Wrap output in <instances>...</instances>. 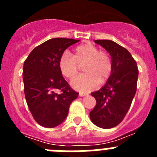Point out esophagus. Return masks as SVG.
I'll list each match as a JSON object with an SVG mask.
<instances>
[{"instance_id":"obj_1","label":"esophagus","mask_w":157,"mask_h":157,"mask_svg":"<svg viewBox=\"0 0 157 157\" xmlns=\"http://www.w3.org/2000/svg\"><path fill=\"white\" fill-rule=\"evenodd\" d=\"M86 95H88V94H83V93H79V96H80V97H84V96H86Z\"/></svg>"}]
</instances>
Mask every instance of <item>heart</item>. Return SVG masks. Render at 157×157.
Returning a JSON list of instances; mask_svg holds the SVG:
<instances>
[{
    "label": "heart",
    "instance_id": "b5f03b06",
    "mask_svg": "<svg viewBox=\"0 0 157 157\" xmlns=\"http://www.w3.org/2000/svg\"><path fill=\"white\" fill-rule=\"evenodd\" d=\"M86 74L75 78L72 87L86 92L109 79L112 71V62L109 53L91 43H84L75 48L71 56L63 54L59 61V71L67 79L72 80L78 75L79 67Z\"/></svg>",
    "mask_w": 157,
    "mask_h": 157
}]
</instances>
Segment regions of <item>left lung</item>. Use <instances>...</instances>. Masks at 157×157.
<instances>
[{"label":"left lung","instance_id":"obj_1","mask_svg":"<svg viewBox=\"0 0 157 157\" xmlns=\"http://www.w3.org/2000/svg\"><path fill=\"white\" fill-rule=\"evenodd\" d=\"M94 42L110 53L112 71L105 86L91 94L97 103L90 117L96 126L109 129L120 124L130 109L137 90L138 69L124 47L110 40H95Z\"/></svg>","mask_w":157,"mask_h":157}]
</instances>
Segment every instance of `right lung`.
<instances>
[{"label": "right lung", "instance_id": "right-lung-1", "mask_svg": "<svg viewBox=\"0 0 157 157\" xmlns=\"http://www.w3.org/2000/svg\"><path fill=\"white\" fill-rule=\"evenodd\" d=\"M79 40L56 37L31 51L23 64L25 98L34 120L52 128L66 119L69 106L78 98L59 71V61L67 48Z\"/></svg>", "mask_w": 157, "mask_h": 157}]
</instances>
